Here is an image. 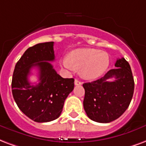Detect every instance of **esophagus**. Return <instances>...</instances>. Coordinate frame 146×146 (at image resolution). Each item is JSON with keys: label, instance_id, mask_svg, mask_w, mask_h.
<instances>
[{"label": "esophagus", "instance_id": "1", "mask_svg": "<svg viewBox=\"0 0 146 146\" xmlns=\"http://www.w3.org/2000/svg\"><path fill=\"white\" fill-rule=\"evenodd\" d=\"M74 84H75V85H76V86H77V85H81L82 82L78 80L77 79H76V80H75V81H74Z\"/></svg>", "mask_w": 146, "mask_h": 146}]
</instances>
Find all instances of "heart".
<instances>
[{"mask_svg":"<svg viewBox=\"0 0 146 146\" xmlns=\"http://www.w3.org/2000/svg\"><path fill=\"white\" fill-rule=\"evenodd\" d=\"M60 62L70 71L81 69L82 76L92 80L100 77L106 72L110 65V58L105 52L96 48H84L72 51L69 56L62 57Z\"/></svg>","mask_w":146,"mask_h":146,"instance_id":"1","label":"heart"}]
</instances>
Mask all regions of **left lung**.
<instances>
[{
  "mask_svg": "<svg viewBox=\"0 0 146 146\" xmlns=\"http://www.w3.org/2000/svg\"><path fill=\"white\" fill-rule=\"evenodd\" d=\"M117 68L101 78L83 84L84 108L87 116L99 123H109L121 116L133 97L134 78L125 58L117 59Z\"/></svg>",
  "mask_w": 146,
  "mask_h": 146,
  "instance_id": "left-lung-1",
  "label": "left lung"
}]
</instances>
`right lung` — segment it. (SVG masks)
<instances>
[{
  "instance_id": "right-lung-1",
  "label": "right lung",
  "mask_w": 146,
  "mask_h": 146,
  "mask_svg": "<svg viewBox=\"0 0 146 146\" xmlns=\"http://www.w3.org/2000/svg\"><path fill=\"white\" fill-rule=\"evenodd\" d=\"M53 42L39 43L25 52L16 63L11 88L17 105L30 119L48 122L60 116L65 100L74 88V79L62 78L49 61L55 59ZM39 70L36 85L28 81L31 70Z\"/></svg>"
}]
</instances>
